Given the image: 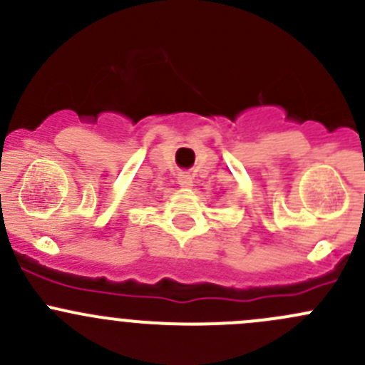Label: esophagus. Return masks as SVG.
<instances>
[{
	"mask_svg": "<svg viewBox=\"0 0 365 365\" xmlns=\"http://www.w3.org/2000/svg\"><path fill=\"white\" fill-rule=\"evenodd\" d=\"M178 183H180V187H187V189H189V187H192L194 185V182H192V175H190V173H180L178 175Z\"/></svg>",
	"mask_w": 365,
	"mask_h": 365,
	"instance_id": "obj_1",
	"label": "esophagus"
}]
</instances>
